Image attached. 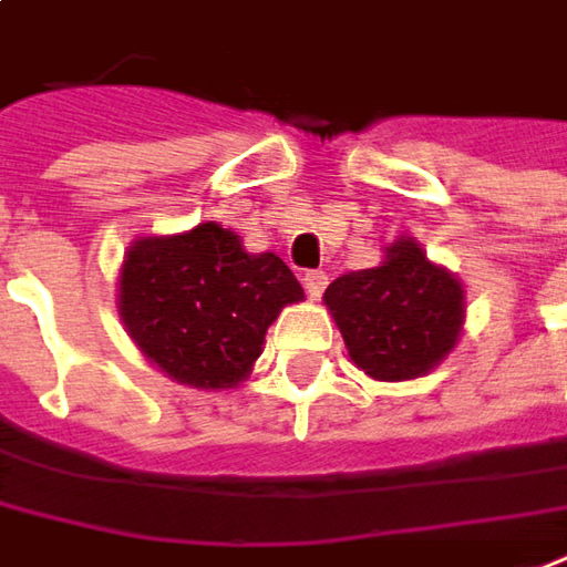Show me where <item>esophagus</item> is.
Listing matches in <instances>:
<instances>
[{
  "label": "esophagus",
  "mask_w": 567,
  "mask_h": 567,
  "mask_svg": "<svg viewBox=\"0 0 567 567\" xmlns=\"http://www.w3.org/2000/svg\"><path fill=\"white\" fill-rule=\"evenodd\" d=\"M302 284H306V292L311 299H321V292L327 290V275H323V271H308V275L302 277Z\"/></svg>",
  "instance_id": "obj_1"
}]
</instances>
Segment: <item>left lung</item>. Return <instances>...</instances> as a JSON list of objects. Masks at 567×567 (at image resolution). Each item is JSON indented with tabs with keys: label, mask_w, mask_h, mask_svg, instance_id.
Here are the masks:
<instances>
[{
	"label": "left lung",
	"mask_w": 567,
	"mask_h": 567,
	"mask_svg": "<svg viewBox=\"0 0 567 567\" xmlns=\"http://www.w3.org/2000/svg\"><path fill=\"white\" fill-rule=\"evenodd\" d=\"M351 364L370 380H420L456 349L466 323L463 280L398 237L377 268L336 277L323 292Z\"/></svg>",
	"instance_id": "obj_1"
}]
</instances>
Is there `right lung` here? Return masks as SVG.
Returning a JSON list of instances; mask_svg holds the SVG:
<instances>
[{"label":"right lung","mask_w":567,"mask_h":567,"mask_svg":"<svg viewBox=\"0 0 567 567\" xmlns=\"http://www.w3.org/2000/svg\"><path fill=\"white\" fill-rule=\"evenodd\" d=\"M302 299L280 256L246 252L218 221L132 240L116 280L128 339L159 373L206 392L237 389L277 315Z\"/></svg>","instance_id":"obj_1"}]
</instances>
